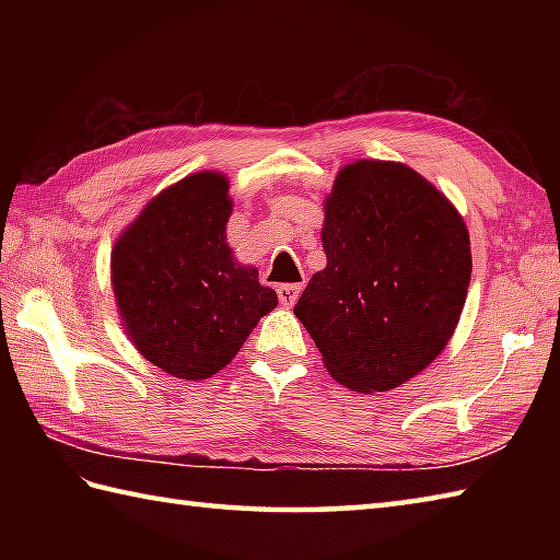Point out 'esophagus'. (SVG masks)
<instances>
[{
	"label": "esophagus",
	"mask_w": 560,
	"mask_h": 560,
	"mask_svg": "<svg viewBox=\"0 0 560 560\" xmlns=\"http://www.w3.org/2000/svg\"><path fill=\"white\" fill-rule=\"evenodd\" d=\"M301 291H303V283H281V287L277 289L279 303H281L283 307H291L295 301H299Z\"/></svg>",
	"instance_id": "1"
}]
</instances>
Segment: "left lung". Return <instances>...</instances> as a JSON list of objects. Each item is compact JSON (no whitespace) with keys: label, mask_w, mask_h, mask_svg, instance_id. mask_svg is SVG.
Returning a JSON list of instances; mask_svg holds the SVG:
<instances>
[{"label":"left lung","mask_w":560,"mask_h":560,"mask_svg":"<svg viewBox=\"0 0 560 560\" xmlns=\"http://www.w3.org/2000/svg\"><path fill=\"white\" fill-rule=\"evenodd\" d=\"M323 247L327 267L293 313L337 383L385 392L438 359L471 279L467 225L445 195L401 163H351L325 205Z\"/></svg>","instance_id":"8db88e82"}]
</instances>
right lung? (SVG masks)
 <instances>
[{
    "mask_svg": "<svg viewBox=\"0 0 560 560\" xmlns=\"http://www.w3.org/2000/svg\"><path fill=\"white\" fill-rule=\"evenodd\" d=\"M229 217L225 177L197 173L153 199L113 249V291L127 335L173 377L221 371L279 303L257 269L233 261Z\"/></svg>",
    "mask_w": 560,
    "mask_h": 560,
    "instance_id": "obj_1",
    "label": "right lung"
}]
</instances>
